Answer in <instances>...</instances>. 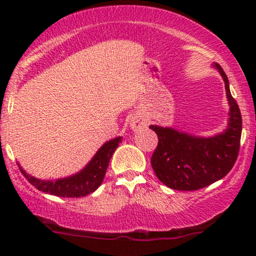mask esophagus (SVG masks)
Returning a JSON list of instances; mask_svg holds the SVG:
<instances>
[{
	"label": "esophagus",
	"instance_id": "34e87169",
	"mask_svg": "<svg viewBox=\"0 0 256 256\" xmlns=\"http://www.w3.org/2000/svg\"><path fill=\"white\" fill-rule=\"evenodd\" d=\"M148 125V120L142 116H134L130 120V128L134 131H142L144 130Z\"/></svg>",
	"mask_w": 256,
	"mask_h": 256
}]
</instances>
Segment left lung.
<instances>
[{
    "mask_svg": "<svg viewBox=\"0 0 256 256\" xmlns=\"http://www.w3.org/2000/svg\"><path fill=\"white\" fill-rule=\"evenodd\" d=\"M225 83L228 110V126L222 134L198 137L173 128L150 125L158 137L152 156V167L158 180L174 190L192 192L224 178L238 156L242 116L232 98L230 85L220 64H214Z\"/></svg>",
    "mask_w": 256,
    "mask_h": 256,
    "instance_id": "obj_1",
    "label": "left lung"
}]
</instances>
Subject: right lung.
<instances>
[{"label": "right lung", "mask_w": 256, "mask_h": 256, "mask_svg": "<svg viewBox=\"0 0 256 256\" xmlns=\"http://www.w3.org/2000/svg\"><path fill=\"white\" fill-rule=\"evenodd\" d=\"M120 142L122 137H116L106 142L82 171L66 178L43 180L32 177L31 174L26 173L25 170H22L19 164L18 165L25 178L40 192L58 198H82L94 192L102 184L112 155L118 148Z\"/></svg>", "instance_id": "add662e5"}]
</instances>
